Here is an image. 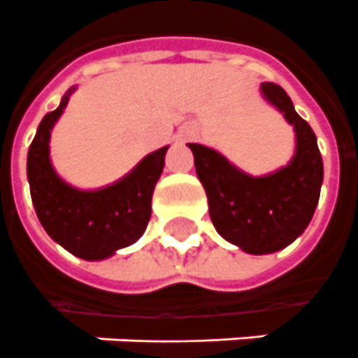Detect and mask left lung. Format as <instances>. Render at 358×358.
I'll return each mask as SVG.
<instances>
[{
  "mask_svg": "<svg viewBox=\"0 0 358 358\" xmlns=\"http://www.w3.org/2000/svg\"><path fill=\"white\" fill-rule=\"evenodd\" d=\"M264 98L296 131L292 162L266 177H251L205 145L188 144L196 173L208 197L214 227L231 244L253 255L273 253L305 231L313 220L324 181L316 134L296 113L292 99L275 83H262Z\"/></svg>",
  "mask_w": 358,
  "mask_h": 358,
  "instance_id": "1",
  "label": "left lung"
}]
</instances>
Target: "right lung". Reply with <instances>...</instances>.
Returning a JSON list of instances; mask_svg holds the SVG:
<instances>
[{"label": "right lung", "mask_w": 358, "mask_h": 358, "mask_svg": "<svg viewBox=\"0 0 358 358\" xmlns=\"http://www.w3.org/2000/svg\"><path fill=\"white\" fill-rule=\"evenodd\" d=\"M70 92L55 110L42 118L29 145L31 199L51 238L79 259L101 260L134 244L145 231L151 218V196L164 168L168 148L145 157L129 176L110 187L94 192L71 188L50 162L51 127L62 114Z\"/></svg>", "instance_id": "right-lung-1"}]
</instances>
